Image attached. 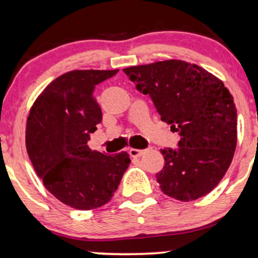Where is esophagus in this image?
<instances>
[{
  "instance_id": "1",
  "label": "esophagus",
  "mask_w": 258,
  "mask_h": 258,
  "mask_svg": "<svg viewBox=\"0 0 258 258\" xmlns=\"http://www.w3.org/2000/svg\"><path fill=\"white\" fill-rule=\"evenodd\" d=\"M128 154L132 156V158H139V156H142L144 154V150H141V149H131L128 150Z\"/></svg>"
}]
</instances>
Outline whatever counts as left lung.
<instances>
[{
    "label": "left lung",
    "instance_id": "obj_1",
    "mask_svg": "<svg viewBox=\"0 0 258 258\" xmlns=\"http://www.w3.org/2000/svg\"><path fill=\"white\" fill-rule=\"evenodd\" d=\"M150 97L164 122L178 132V148H165L156 173L162 193L180 201L209 194L226 174L236 147V108L223 82L201 67L164 60L123 69Z\"/></svg>",
    "mask_w": 258,
    "mask_h": 258
}]
</instances>
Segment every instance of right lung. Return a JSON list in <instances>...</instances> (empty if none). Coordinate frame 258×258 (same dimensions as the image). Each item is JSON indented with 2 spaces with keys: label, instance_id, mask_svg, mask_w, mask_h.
Segmentation results:
<instances>
[{
  "label": "right lung",
  "instance_id": "1",
  "mask_svg": "<svg viewBox=\"0 0 258 258\" xmlns=\"http://www.w3.org/2000/svg\"><path fill=\"white\" fill-rule=\"evenodd\" d=\"M119 70H73L44 88L26 123V149L37 176L65 205L92 210L105 205L131 159L126 152L105 155L87 146L102 122L96 86Z\"/></svg>",
  "mask_w": 258,
  "mask_h": 258
}]
</instances>
